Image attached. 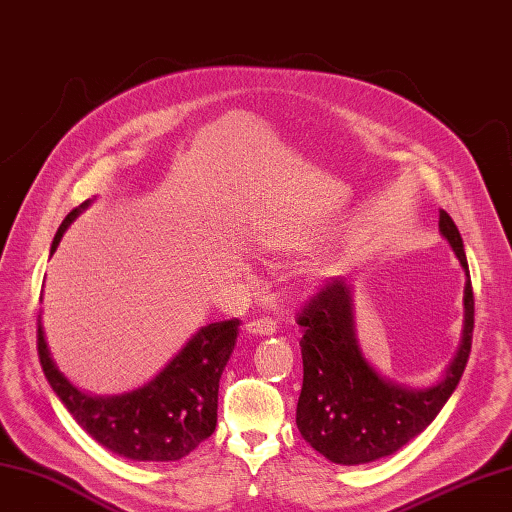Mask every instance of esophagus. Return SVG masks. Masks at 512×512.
Returning <instances> with one entry per match:
<instances>
[{"instance_id":"obj_1","label":"esophagus","mask_w":512,"mask_h":512,"mask_svg":"<svg viewBox=\"0 0 512 512\" xmlns=\"http://www.w3.org/2000/svg\"><path fill=\"white\" fill-rule=\"evenodd\" d=\"M246 333L268 337V335L277 333V324H274L270 318H257V320H251L246 324Z\"/></svg>"}]
</instances>
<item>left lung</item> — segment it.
<instances>
[{"label":"left lung","mask_w":512,"mask_h":512,"mask_svg":"<svg viewBox=\"0 0 512 512\" xmlns=\"http://www.w3.org/2000/svg\"><path fill=\"white\" fill-rule=\"evenodd\" d=\"M439 231L465 270V322L456 357L428 389H409L378 374L363 357L352 285L346 277L326 281L313 294L298 324L303 326V389L296 426L313 450L337 465H363L398 452L439 415L465 372L474 337V290L463 238L454 220L439 214Z\"/></svg>","instance_id":"1"}]
</instances>
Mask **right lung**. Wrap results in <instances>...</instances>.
<instances>
[{
    "mask_svg": "<svg viewBox=\"0 0 512 512\" xmlns=\"http://www.w3.org/2000/svg\"><path fill=\"white\" fill-rule=\"evenodd\" d=\"M88 205L90 201H84L62 220L51 242V255ZM238 326V318L201 326L153 381L121 396H90L71 385L51 359L41 316L38 357L60 402L103 448L131 461L168 463L188 456L216 430L218 385L235 348Z\"/></svg>",
    "mask_w": 512,
    "mask_h": 512,
    "instance_id": "right-lung-1",
    "label": "right lung"
}]
</instances>
